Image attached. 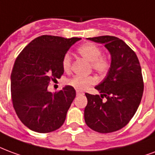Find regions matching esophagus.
Returning <instances> with one entry per match:
<instances>
[{"label":"esophagus","instance_id":"34e87169","mask_svg":"<svg viewBox=\"0 0 155 155\" xmlns=\"http://www.w3.org/2000/svg\"><path fill=\"white\" fill-rule=\"evenodd\" d=\"M76 94L81 95V94H84V93L82 92V91H80V90H76Z\"/></svg>","mask_w":155,"mask_h":155}]
</instances>
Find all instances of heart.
Instances as JSON below:
<instances>
[{"instance_id": "1", "label": "heart", "mask_w": 155, "mask_h": 155, "mask_svg": "<svg viewBox=\"0 0 155 155\" xmlns=\"http://www.w3.org/2000/svg\"><path fill=\"white\" fill-rule=\"evenodd\" d=\"M78 52L81 57L85 58L89 62H91L92 68L100 74H104L108 71L109 61L106 57H101L100 48L93 43H85L78 48ZM71 66V58L69 53L64 55L62 58V67L65 71H69ZM97 80L94 76H81L74 75L70 79L68 84L71 86L74 87L78 90H84L90 85L94 84Z\"/></svg>"}]
</instances>
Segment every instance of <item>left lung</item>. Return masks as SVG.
<instances>
[{
	"mask_svg": "<svg viewBox=\"0 0 155 155\" xmlns=\"http://www.w3.org/2000/svg\"><path fill=\"white\" fill-rule=\"evenodd\" d=\"M88 39L104 44L111 55V65L104 81L95 86L100 96L85 94L84 121L97 132L117 131L130 121L140 104L144 91L141 67L134 51L118 38ZM104 97L106 101L102 100Z\"/></svg>",
	"mask_w": 155,
	"mask_h": 155,
	"instance_id": "left-lung-1",
	"label": "left lung"
}]
</instances>
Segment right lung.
Segmentation results:
<instances>
[{
  "instance_id": "add662e5",
  "label": "right lung",
  "mask_w": 155,
  "mask_h": 155,
  "mask_svg": "<svg viewBox=\"0 0 155 155\" xmlns=\"http://www.w3.org/2000/svg\"><path fill=\"white\" fill-rule=\"evenodd\" d=\"M81 38H64L42 35L36 38L17 57L11 72V98L19 120L28 129L48 133L60 128L75 98L66 85L58 93L48 86L64 73L62 58Z\"/></svg>"
}]
</instances>
